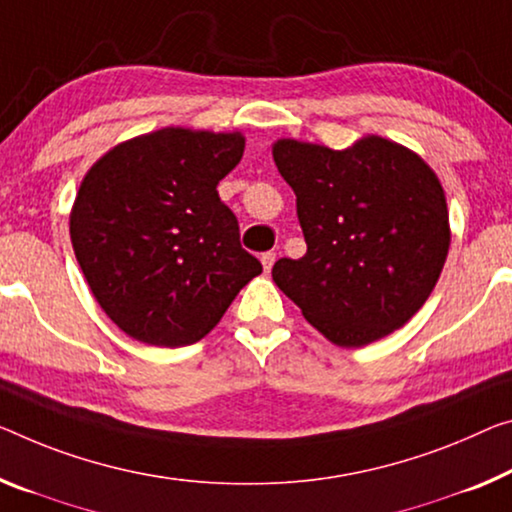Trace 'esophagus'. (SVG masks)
I'll list each match as a JSON object with an SVG mask.
<instances>
[{
	"label": "esophagus",
	"mask_w": 512,
	"mask_h": 512,
	"mask_svg": "<svg viewBox=\"0 0 512 512\" xmlns=\"http://www.w3.org/2000/svg\"><path fill=\"white\" fill-rule=\"evenodd\" d=\"M261 263H263V270L265 272L272 270V265H274V254H272V251H265V254L261 256Z\"/></svg>",
	"instance_id": "esophagus-1"
}]
</instances>
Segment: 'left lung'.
Instances as JSON below:
<instances>
[{"label":"left lung","mask_w":512,"mask_h":512,"mask_svg":"<svg viewBox=\"0 0 512 512\" xmlns=\"http://www.w3.org/2000/svg\"><path fill=\"white\" fill-rule=\"evenodd\" d=\"M272 157L297 196L302 258L272 279L318 332L359 348L396 332L435 288L451 245L444 187L396 141L366 135L334 151L277 139Z\"/></svg>","instance_id":"1"}]
</instances>
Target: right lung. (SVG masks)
Masks as SVG:
<instances>
[{"mask_svg": "<svg viewBox=\"0 0 512 512\" xmlns=\"http://www.w3.org/2000/svg\"><path fill=\"white\" fill-rule=\"evenodd\" d=\"M242 132L162 128L93 162L70 210V242L107 318L139 343L201 341L263 272L217 185Z\"/></svg>", "mask_w": 512, "mask_h": 512, "instance_id": "obj_1", "label": "right lung"}]
</instances>
